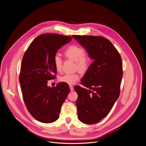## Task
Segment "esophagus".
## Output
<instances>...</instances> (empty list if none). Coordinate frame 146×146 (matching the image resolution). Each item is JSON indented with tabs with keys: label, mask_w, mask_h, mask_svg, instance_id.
<instances>
[{
	"label": "esophagus",
	"mask_w": 146,
	"mask_h": 146,
	"mask_svg": "<svg viewBox=\"0 0 146 146\" xmlns=\"http://www.w3.org/2000/svg\"><path fill=\"white\" fill-rule=\"evenodd\" d=\"M69 87H70V90H71V91H73V89H74V88H73V86L72 85H70V86H69Z\"/></svg>",
	"instance_id": "34e87169"
}]
</instances>
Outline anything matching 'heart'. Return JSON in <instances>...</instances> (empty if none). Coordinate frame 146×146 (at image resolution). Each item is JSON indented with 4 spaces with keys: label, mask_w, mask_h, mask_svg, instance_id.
Listing matches in <instances>:
<instances>
[{
    "label": "heart",
    "mask_w": 146,
    "mask_h": 146,
    "mask_svg": "<svg viewBox=\"0 0 146 146\" xmlns=\"http://www.w3.org/2000/svg\"><path fill=\"white\" fill-rule=\"evenodd\" d=\"M65 56L76 62V68L81 72L86 71L89 65V60L85 55L84 48L79 46L72 45L69 46L64 52ZM54 66L57 71L62 69V60L59 56L56 55L54 58ZM80 78L78 73H66L61 76L59 80L61 82L69 84H74Z\"/></svg>",
    "instance_id": "obj_1"
}]
</instances>
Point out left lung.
Here are the masks:
<instances>
[{
	"label": "left lung",
	"instance_id": "1",
	"mask_svg": "<svg viewBox=\"0 0 146 146\" xmlns=\"http://www.w3.org/2000/svg\"><path fill=\"white\" fill-rule=\"evenodd\" d=\"M93 62L81 78L85 86H74L78 119L95 124L107 116L119 98L123 77V64L113 44L102 36L73 35Z\"/></svg>",
	"mask_w": 146,
	"mask_h": 146
}]
</instances>
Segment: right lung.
Instances as JSON below:
<instances>
[{"mask_svg":"<svg viewBox=\"0 0 146 146\" xmlns=\"http://www.w3.org/2000/svg\"><path fill=\"white\" fill-rule=\"evenodd\" d=\"M71 40L70 36L58 34L40 35L23 56L19 75L23 98L29 112L40 122L56 121L70 92L68 84L59 82L52 88L47 86V81L55 78L54 58L58 50Z\"/></svg>","mask_w":146,"mask_h":146,"instance_id":"1","label":"right lung"}]
</instances>
